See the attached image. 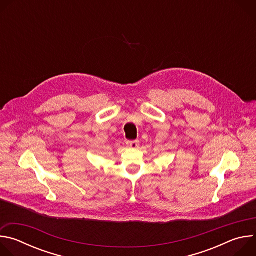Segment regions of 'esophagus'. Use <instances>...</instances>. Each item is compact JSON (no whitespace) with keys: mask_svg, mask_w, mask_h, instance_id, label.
Listing matches in <instances>:
<instances>
[{"mask_svg":"<svg viewBox=\"0 0 256 256\" xmlns=\"http://www.w3.org/2000/svg\"><path fill=\"white\" fill-rule=\"evenodd\" d=\"M138 144H140V142L138 140H128L126 142V146H128V148L136 149V148L138 147Z\"/></svg>","mask_w":256,"mask_h":256,"instance_id":"1","label":"esophagus"}]
</instances>
